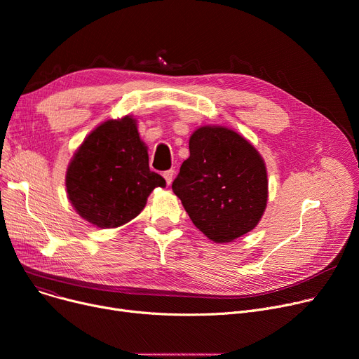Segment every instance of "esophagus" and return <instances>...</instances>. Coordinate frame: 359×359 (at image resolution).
<instances>
[{"mask_svg":"<svg viewBox=\"0 0 359 359\" xmlns=\"http://www.w3.org/2000/svg\"><path fill=\"white\" fill-rule=\"evenodd\" d=\"M163 176H164V179H165L167 184H172L173 177H175V170H167V172H164V173H163Z\"/></svg>","mask_w":359,"mask_h":359,"instance_id":"34e87169","label":"esophagus"}]
</instances>
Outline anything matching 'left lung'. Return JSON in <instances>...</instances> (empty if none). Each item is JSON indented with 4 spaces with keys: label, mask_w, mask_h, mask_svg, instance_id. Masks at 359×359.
Returning a JSON list of instances; mask_svg holds the SVG:
<instances>
[{
    "label": "left lung",
    "mask_w": 359,
    "mask_h": 359,
    "mask_svg": "<svg viewBox=\"0 0 359 359\" xmlns=\"http://www.w3.org/2000/svg\"><path fill=\"white\" fill-rule=\"evenodd\" d=\"M172 189L195 227L215 243L252 231L268 203L266 165L257 149L224 126H201L189 140Z\"/></svg>",
    "instance_id": "8db88e82"
}]
</instances>
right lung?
I'll use <instances>...</instances> for the list:
<instances>
[{
    "label": "right lung",
    "mask_w": 359,
    "mask_h": 359,
    "mask_svg": "<svg viewBox=\"0 0 359 359\" xmlns=\"http://www.w3.org/2000/svg\"><path fill=\"white\" fill-rule=\"evenodd\" d=\"M65 186L81 218L100 229H116L134 219L165 180L149 170L137 121L123 116L90 132L69 161Z\"/></svg>",
    "instance_id": "1"
}]
</instances>
